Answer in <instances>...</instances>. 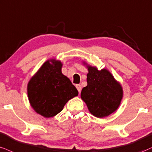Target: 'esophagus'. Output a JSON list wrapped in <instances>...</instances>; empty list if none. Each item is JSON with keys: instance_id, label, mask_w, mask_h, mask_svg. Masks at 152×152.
<instances>
[{"instance_id": "obj_1", "label": "esophagus", "mask_w": 152, "mask_h": 152, "mask_svg": "<svg viewBox=\"0 0 152 152\" xmlns=\"http://www.w3.org/2000/svg\"><path fill=\"white\" fill-rule=\"evenodd\" d=\"M76 88H77L78 91L79 93H81V86L80 85V84H77V85H76Z\"/></svg>"}]
</instances>
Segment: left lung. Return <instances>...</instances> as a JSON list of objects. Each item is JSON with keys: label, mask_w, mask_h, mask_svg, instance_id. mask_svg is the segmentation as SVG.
<instances>
[{"label": "left lung", "mask_w": 152, "mask_h": 152, "mask_svg": "<svg viewBox=\"0 0 152 152\" xmlns=\"http://www.w3.org/2000/svg\"><path fill=\"white\" fill-rule=\"evenodd\" d=\"M83 63L88 73L87 86L81 91V99L93 115L98 118L108 116L120 105L123 96L122 86L107 69L98 70L96 66Z\"/></svg>", "instance_id": "8db88e82"}]
</instances>
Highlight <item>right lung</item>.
<instances>
[{"label":"right lung","instance_id":"add662e5","mask_svg":"<svg viewBox=\"0 0 152 152\" xmlns=\"http://www.w3.org/2000/svg\"><path fill=\"white\" fill-rule=\"evenodd\" d=\"M62 65L55 58L47 60L27 84L31 106L45 118L56 115L69 100L78 94L69 78L62 74Z\"/></svg>","mask_w":152,"mask_h":152}]
</instances>
